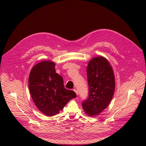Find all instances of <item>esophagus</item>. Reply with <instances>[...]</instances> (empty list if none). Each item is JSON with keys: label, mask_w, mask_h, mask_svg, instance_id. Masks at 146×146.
<instances>
[{"label": "esophagus", "mask_w": 146, "mask_h": 146, "mask_svg": "<svg viewBox=\"0 0 146 146\" xmlns=\"http://www.w3.org/2000/svg\"><path fill=\"white\" fill-rule=\"evenodd\" d=\"M73 91H74V92H76V94H77V95H78V91H77V90H76V89H74V90H73Z\"/></svg>", "instance_id": "1"}]
</instances>
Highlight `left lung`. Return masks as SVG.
<instances>
[{
	"mask_svg": "<svg viewBox=\"0 0 146 146\" xmlns=\"http://www.w3.org/2000/svg\"><path fill=\"white\" fill-rule=\"evenodd\" d=\"M89 95L82 106L90 116L99 114L109 106L115 90V77L109 61L103 56L92 58L88 64Z\"/></svg>",
	"mask_w": 146,
	"mask_h": 146,
	"instance_id": "left-lung-1",
	"label": "left lung"
}]
</instances>
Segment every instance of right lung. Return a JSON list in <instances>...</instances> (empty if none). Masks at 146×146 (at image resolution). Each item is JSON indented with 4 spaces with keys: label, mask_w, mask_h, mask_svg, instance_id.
Returning a JSON list of instances; mask_svg holds the SVG:
<instances>
[{
    "label": "right lung",
    "mask_w": 146,
    "mask_h": 146,
    "mask_svg": "<svg viewBox=\"0 0 146 146\" xmlns=\"http://www.w3.org/2000/svg\"><path fill=\"white\" fill-rule=\"evenodd\" d=\"M55 64L44 60L32 69L29 77V88L37 109L46 115L58 114L68 102L76 97V93L66 89L63 78L56 73Z\"/></svg>",
    "instance_id": "obj_1"
}]
</instances>
